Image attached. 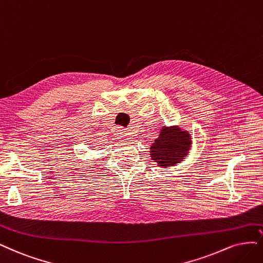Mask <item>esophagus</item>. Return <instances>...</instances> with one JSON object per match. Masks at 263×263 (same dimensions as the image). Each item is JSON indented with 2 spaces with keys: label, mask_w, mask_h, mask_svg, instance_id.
I'll return each instance as SVG.
<instances>
[{
  "label": "esophagus",
  "mask_w": 263,
  "mask_h": 263,
  "mask_svg": "<svg viewBox=\"0 0 263 263\" xmlns=\"http://www.w3.org/2000/svg\"><path fill=\"white\" fill-rule=\"evenodd\" d=\"M117 135H118V138H120V139H124L128 137V133H126V131H123L122 129H119V130H117Z\"/></svg>",
  "instance_id": "1"
}]
</instances>
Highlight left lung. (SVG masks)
<instances>
[{
    "mask_svg": "<svg viewBox=\"0 0 263 263\" xmlns=\"http://www.w3.org/2000/svg\"><path fill=\"white\" fill-rule=\"evenodd\" d=\"M192 146V138L189 131H182L178 125H163L158 139L151 146L152 160L159 167H173L183 161Z\"/></svg>",
    "mask_w": 263,
    "mask_h": 263,
    "instance_id": "1",
    "label": "left lung"
}]
</instances>
